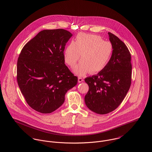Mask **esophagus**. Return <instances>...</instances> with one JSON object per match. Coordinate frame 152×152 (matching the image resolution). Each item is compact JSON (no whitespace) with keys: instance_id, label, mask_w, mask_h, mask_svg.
<instances>
[{"instance_id":"1","label":"esophagus","mask_w":152,"mask_h":152,"mask_svg":"<svg viewBox=\"0 0 152 152\" xmlns=\"http://www.w3.org/2000/svg\"><path fill=\"white\" fill-rule=\"evenodd\" d=\"M83 79L82 78V77H78V82L79 83H82V82H83Z\"/></svg>"}]
</instances>
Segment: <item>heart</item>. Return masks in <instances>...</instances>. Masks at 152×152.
I'll list each match as a JSON object with an SVG mask.
<instances>
[{
	"label": "heart",
	"instance_id": "heart-1",
	"mask_svg": "<svg viewBox=\"0 0 152 152\" xmlns=\"http://www.w3.org/2000/svg\"><path fill=\"white\" fill-rule=\"evenodd\" d=\"M114 47L111 42L104 41L101 37L93 34H77L74 42L70 43L64 51V59L78 76H84L91 72H100L110 61Z\"/></svg>",
	"mask_w": 152,
	"mask_h": 152
}]
</instances>
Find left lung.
<instances>
[{"label": "left lung", "instance_id": "8db88e82", "mask_svg": "<svg viewBox=\"0 0 152 152\" xmlns=\"http://www.w3.org/2000/svg\"><path fill=\"white\" fill-rule=\"evenodd\" d=\"M114 51L106 66L97 75L84 80L89 90L85 96L91 111L106 114L115 110L125 97L131 84V55L126 45L117 36L108 33Z\"/></svg>", "mask_w": 152, "mask_h": 152}]
</instances>
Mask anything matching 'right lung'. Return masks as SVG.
<instances>
[{
    "mask_svg": "<svg viewBox=\"0 0 152 152\" xmlns=\"http://www.w3.org/2000/svg\"><path fill=\"white\" fill-rule=\"evenodd\" d=\"M72 34L64 29L40 31L23 48L18 58L17 80L27 104L50 114L59 108L77 83L65 64L64 50Z\"/></svg>",
    "mask_w": 152,
    "mask_h": 152,
    "instance_id": "right-lung-1",
    "label": "right lung"
}]
</instances>
